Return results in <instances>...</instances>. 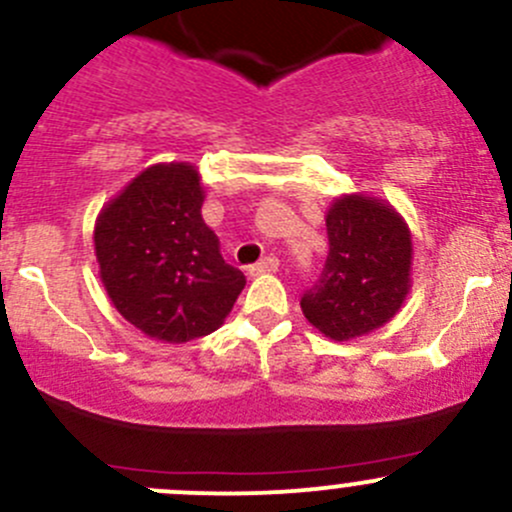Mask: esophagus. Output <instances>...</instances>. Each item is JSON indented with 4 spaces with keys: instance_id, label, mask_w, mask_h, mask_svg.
I'll list each match as a JSON object with an SVG mask.
<instances>
[{
    "instance_id": "34e87169",
    "label": "esophagus",
    "mask_w": 512,
    "mask_h": 512,
    "mask_svg": "<svg viewBox=\"0 0 512 512\" xmlns=\"http://www.w3.org/2000/svg\"><path fill=\"white\" fill-rule=\"evenodd\" d=\"M276 271H278V258H273V256L261 258V261L254 263V266L249 268L251 276H261V273H276Z\"/></svg>"
}]
</instances>
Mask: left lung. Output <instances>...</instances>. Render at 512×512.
Returning <instances> with one entry per match:
<instances>
[{
  "mask_svg": "<svg viewBox=\"0 0 512 512\" xmlns=\"http://www.w3.org/2000/svg\"><path fill=\"white\" fill-rule=\"evenodd\" d=\"M326 234V266L303 293V316L333 341L368 336L401 311L411 291V229L388 201L343 194L328 206Z\"/></svg>",
  "mask_w": 512,
  "mask_h": 512,
  "instance_id": "8db88e82",
  "label": "left lung"
}]
</instances>
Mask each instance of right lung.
I'll use <instances>...</instances> for the list:
<instances>
[{"instance_id":"1","label":"right lung","mask_w":512,"mask_h":512,"mask_svg":"<svg viewBox=\"0 0 512 512\" xmlns=\"http://www.w3.org/2000/svg\"><path fill=\"white\" fill-rule=\"evenodd\" d=\"M204 199L199 169L171 161L141 171L96 216L101 283L116 311L154 341L209 336L246 286L201 219Z\"/></svg>"}]
</instances>
